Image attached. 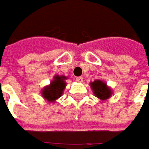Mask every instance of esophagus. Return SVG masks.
<instances>
[{
  "label": "esophagus",
  "mask_w": 149,
  "mask_h": 149,
  "mask_svg": "<svg viewBox=\"0 0 149 149\" xmlns=\"http://www.w3.org/2000/svg\"><path fill=\"white\" fill-rule=\"evenodd\" d=\"M75 80L79 82V83H81V82H83V77H81V76H79V77H76L75 78Z\"/></svg>",
  "instance_id": "34e87169"
}]
</instances>
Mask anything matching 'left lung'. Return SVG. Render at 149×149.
I'll list each match as a JSON object with an SVG mask.
<instances>
[{"label": "left lung", "instance_id": "8db88e82", "mask_svg": "<svg viewBox=\"0 0 149 149\" xmlns=\"http://www.w3.org/2000/svg\"><path fill=\"white\" fill-rule=\"evenodd\" d=\"M93 90L95 97L99 98L100 100H107L112 95V89L107 85V84L103 82L100 79H96L94 82L89 84Z\"/></svg>", "mask_w": 149, "mask_h": 149}]
</instances>
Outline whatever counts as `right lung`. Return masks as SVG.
Segmentation results:
<instances>
[{
    "label": "right lung",
    "instance_id": "add662e5",
    "mask_svg": "<svg viewBox=\"0 0 149 149\" xmlns=\"http://www.w3.org/2000/svg\"><path fill=\"white\" fill-rule=\"evenodd\" d=\"M66 79L67 78L64 75H55L50 84L45 86L42 89L41 94L44 99L47 100L48 102H54L61 97L66 86V83L65 81Z\"/></svg>",
    "mask_w": 149,
    "mask_h": 149
}]
</instances>
